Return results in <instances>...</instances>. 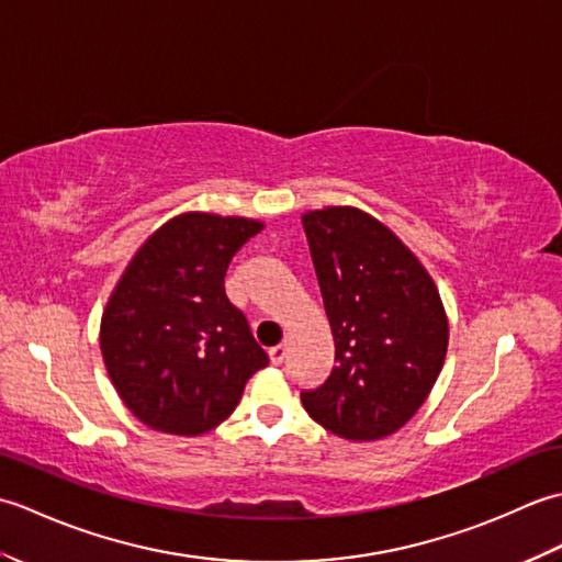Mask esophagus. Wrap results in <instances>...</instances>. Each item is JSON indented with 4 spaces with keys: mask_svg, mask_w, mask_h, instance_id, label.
Returning a JSON list of instances; mask_svg holds the SVG:
<instances>
[{
    "mask_svg": "<svg viewBox=\"0 0 562 562\" xmlns=\"http://www.w3.org/2000/svg\"><path fill=\"white\" fill-rule=\"evenodd\" d=\"M268 357L274 367H280L284 362V357H288V348H284V345H274V348H270Z\"/></svg>",
    "mask_w": 562,
    "mask_h": 562,
    "instance_id": "34e87169",
    "label": "esophagus"
}]
</instances>
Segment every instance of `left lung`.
<instances>
[{
	"mask_svg": "<svg viewBox=\"0 0 562 562\" xmlns=\"http://www.w3.org/2000/svg\"><path fill=\"white\" fill-rule=\"evenodd\" d=\"M336 342V367L302 403L328 432L374 441L401 429L445 367L449 321L435 280L372 214L324 207L302 217Z\"/></svg>",
	"mask_w": 562,
	"mask_h": 562,
	"instance_id": "8db88e82",
	"label": "left lung"
}]
</instances>
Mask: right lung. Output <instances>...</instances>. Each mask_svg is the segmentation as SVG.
<instances>
[{
  "label": "right lung",
  "instance_id": "add662e5",
  "mask_svg": "<svg viewBox=\"0 0 562 562\" xmlns=\"http://www.w3.org/2000/svg\"><path fill=\"white\" fill-rule=\"evenodd\" d=\"M260 229L258 220L183 212L127 262L103 308L101 352L139 423L181 437L210 432L268 364L224 294L232 258Z\"/></svg>",
  "mask_w": 562,
  "mask_h": 562
}]
</instances>
